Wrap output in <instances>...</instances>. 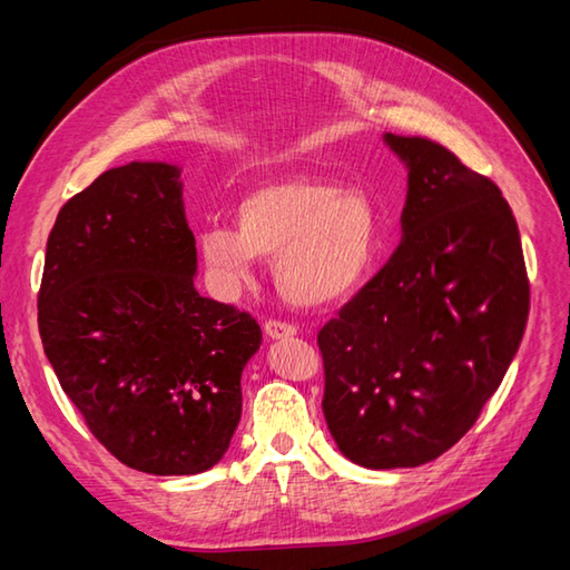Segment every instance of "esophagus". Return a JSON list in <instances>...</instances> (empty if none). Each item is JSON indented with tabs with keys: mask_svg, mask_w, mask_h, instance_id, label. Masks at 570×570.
I'll use <instances>...</instances> for the list:
<instances>
[{
	"mask_svg": "<svg viewBox=\"0 0 570 570\" xmlns=\"http://www.w3.org/2000/svg\"><path fill=\"white\" fill-rule=\"evenodd\" d=\"M264 333H266L271 340H283V337L297 335V327L292 325V323H285V321H266V323H264Z\"/></svg>",
	"mask_w": 570,
	"mask_h": 570,
	"instance_id": "34e87169",
	"label": "esophagus"
}]
</instances>
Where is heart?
<instances>
[{
    "label": "heart",
    "instance_id": "heart-1",
    "mask_svg": "<svg viewBox=\"0 0 570 570\" xmlns=\"http://www.w3.org/2000/svg\"><path fill=\"white\" fill-rule=\"evenodd\" d=\"M237 226L206 220L197 247L214 285L230 295L252 281L258 258L297 306L352 297L368 278L377 247V214L358 189L292 176L258 185L237 202Z\"/></svg>",
    "mask_w": 570,
    "mask_h": 570
}]
</instances>
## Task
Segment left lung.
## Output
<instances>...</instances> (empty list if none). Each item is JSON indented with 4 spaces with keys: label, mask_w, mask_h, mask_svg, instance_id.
Returning <instances> with one entry per match:
<instances>
[{
    "label": "left lung",
    "mask_w": 570,
    "mask_h": 570,
    "mask_svg": "<svg viewBox=\"0 0 570 570\" xmlns=\"http://www.w3.org/2000/svg\"><path fill=\"white\" fill-rule=\"evenodd\" d=\"M409 170L402 243L323 325V413L364 469H411L469 433L523 340L530 285L499 187L425 137L383 135Z\"/></svg>",
    "instance_id": "left-lung-1"
}]
</instances>
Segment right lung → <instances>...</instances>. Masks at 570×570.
Masks as SVG:
<instances>
[{
	"label": "right lung",
	"mask_w": 570,
	"mask_h": 570,
	"mask_svg": "<svg viewBox=\"0 0 570 570\" xmlns=\"http://www.w3.org/2000/svg\"><path fill=\"white\" fill-rule=\"evenodd\" d=\"M180 168L130 161L68 199L47 239L42 347L92 435L135 471L195 475L228 452L262 327L195 289Z\"/></svg>",
	"instance_id": "add662e5"
}]
</instances>
